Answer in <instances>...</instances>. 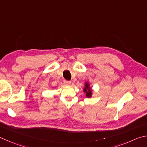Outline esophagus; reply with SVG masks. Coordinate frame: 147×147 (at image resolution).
<instances>
[{"instance_id": "esophagus-1", "label": "esophagus", "mask_w": 147, "mask_h": 147, "mask_svg": "<svg viewBox=\"0 0 147 147\" xmlns=\"http://www.w3.org/2000/svg\"><path fill=\"white\" fill-rule=\"evenodd\" d=\"M63 83H64L65 85H69L71 83V82L69 80H63Z\"/></svg>"}]
</instances>
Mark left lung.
<instances>
[{
	"mask_svg": "<svg viewBox=\"0 0 147 147\" xmlns=\"http://www.w3.org/2000/svg\"><path fill=\"white\" fill-rule=\"evenodd\" d=\"M84 90L85 92H86V96L87 97L90 98V96H91L92 92H91V90H90V88H89V84H87V83L85 84V89H84Z\"/></svg>",
	"mask_w": 147,
	"mask_h": 147,
	"instance_id": "8db88e82",
	"label": "left lung"
}]
</instances>
